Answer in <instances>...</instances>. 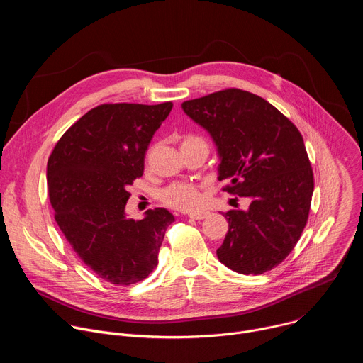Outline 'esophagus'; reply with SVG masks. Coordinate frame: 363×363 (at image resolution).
<instances>
[{
    "label": "esophagus",
    "instance_id": "34e87169",
    "mask_svg": "<svg viewBox=\"0 0 363 363\" xmlns=\"http://www.w3.org/2000/svg\"><path fill=\"white\" fill-rule=\"evenodd\" d=\"M208 214L210 213H206V211H194V213H189L188 217L191 220H203V218H206V216H208Z\"/></svg>",
    "mask_w": 363,
    "mask_h": 363
}]
</instances>
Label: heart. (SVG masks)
Wrapping results in <instances>:
<instances>
[{"mask_svg":"<svg viewBox=\"0 0 363 363\" xmlns=\"http://www.w3.org/2000/svg\"><path fill=\"white\" fill-rule=\"evenodd\" d=\"M191 145H208L206 140L198 135H186L182 138L181 147L191 146ZM201 185L189 184V182H172L168 186H165L160 198L161 201L169 206L172 210L178 211H192L201 203L202 195H201Z\"/></svg>","mask_w":363,"mask_h":363,"instance_id":"1","label":"heart"}]
</instances>
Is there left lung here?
<instances>
[{
  "label": "left lung",
  "instance_id": "8db88e82",
  "mask_svg": "<svg viewBox=\"0 0 363 363\" xmlns=\"http://www.w3.org/2000/svg\"><path fill=\"white\" fill-rule=\"evenodd\" d=\"M182 109L218 146L223 191L251 201L247 211L224 213L220 262L240 274L277 267L300 240L315 188L301 133L267 100L241 89L186 100Z\"/></svg>",
  "mask_w": 363,
  "mask_h": 363
}]
</instances>
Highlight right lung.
Here are the masks:
<instances>
[{
	"instance_id": "1",
	"label": "right lung",
	"mask_w": 363,
	"mask_h": 363,
	"mask_svg": "<svg viewBox=\"0 0 363 363\" xmlns=\"http://www.w3.org/2000/svg\"><path fill=\"white\" fill-rule=\"evenodd\" d=\"M172 106L103 103L65 132L48 158L55 220L80 260L111 284L146 279L175 220L164 208L136 221L125 216L128 188L142 177L149 142Z\"/></svg>"
}]
</instances>
